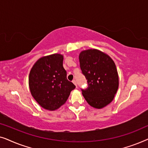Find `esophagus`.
<instances>
[{
	"label": "esophagus",
	"instance_id": "1",
	"mask_svg": "<svg viewBox=\"0 0 148 148\" xmlns=\"http://www.w3.org/2000/svg\"><path fill=\"white\" fill-rule=\"evenodd\" d=\"M72 82L73 83V84H74L75 85V86L77 87V82H76V81H75V80H73V81H72Z\"/></svg>",
	"mask_w": 148,
	"mask_h": 148
}]
</instances>
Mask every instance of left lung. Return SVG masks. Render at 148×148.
I'll list each match as a JSON object with an SVG mask.
<instances>
[{"label":"left lung","mask_w":148,"mask_h":148,"mask_svg":"<svg viewBox=\"0 0 148 148\" xmlns=\"http://www.w3.org/2000/svg\"><path fill=\"white\" fill-rule=\"evenodd\" d=\"M79 59L82 73L88 80V88L82 90L83 96L93 108H104L113 100L119 88V75L114 60L94 48L83 50Z\"/></svg>","instance_id":"left-lung-1"}]
</instances>
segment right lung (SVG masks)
Segmentation results:
<instances>
[{"label": "right lung", "mask_w": 148, "mask_h": 148, "mask_svg": "<svg viewBox=\"0 0 148 148\" xmlns=\"http://www.w3.org/2000/svg\"><path fill=\"white\" fill-rule=\"evenodd\" d=\"M62 62L63 55L60 54L42 56L34 63L29 72L30 92L40 106L46 110L59 108L75 88L66 79Z\"/></svg>", "instance_id": "right-lung-1"}]
</instances>
